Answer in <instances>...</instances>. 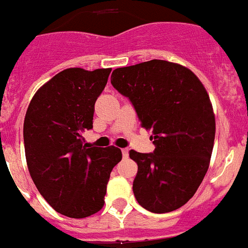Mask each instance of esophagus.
Returning a JSON list of instances; mask_svg holds the SVG:
<instances>
[{
    "label": "esophagus",
    "instance_id": "34e87169",
    "mask_svg": "<svg viewBox=\"0 0 248 248\" xmlns=\"http://www.w3.org/2000/svg\"><path fill=\"white\" fill-rule=\"evenodd\" d=\"M122 153H123V158H128V155H129V149H126V148H124V149H122Z\"/></svg>",
    "mask_w": 248,
    "mask_h": 248
}]
</instances>
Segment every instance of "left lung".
<instances>
[{
  "label": "left lung",
  "instance_id": "1",
  "mask_svg": "<svg viewBox=\"0 0 248 248\" xmlns=\"http://www.w3.org/2000/svg\"><path fill=\"white\" fill-rule=\"evenodd\" d=\"M111 85L132 101L155 145L153 153L129 152L138 164L135 198L153 213L181 208L202 183L212 155L216 119L206 88L188 67L166 60L118 67Z\"/></svg>",
  "mask_w": 248,
  "mask_h": 248
}]
</instances>
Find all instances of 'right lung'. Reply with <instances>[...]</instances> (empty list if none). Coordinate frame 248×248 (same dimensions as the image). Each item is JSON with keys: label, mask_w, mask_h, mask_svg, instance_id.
<instances>
[{"label": "right lung", "mask_w": 248, "mask_h": 248, "mask_svg": "<svg viewBox=\"0 0 248 248\" xmlns=\"http://www.w3.org/2000/svg\"><path fill=\"white\" fill-rule=\"evenodd\" d=\"M111 69L70 67L35 93L23 122L30 175L46 202L63 216L85 218L104 206L107 185L122 150L92 147L94 105Z\"/></svg>", "instance_id": "right-lung-1"}]
</instances>
